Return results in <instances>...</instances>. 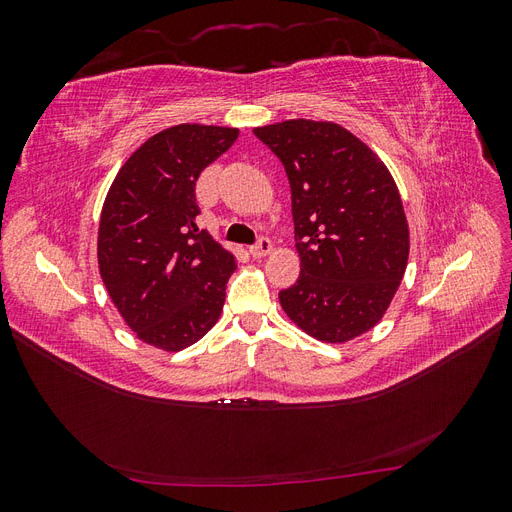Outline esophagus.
Returning <instances> with one entry per match:
<instances>
[{
    "mask_svg": "<svg viewBox=\"0 0 512 512\" xmlns=\"http://www.w3.org/2000/svg\"><path fill=\"white\" fill-rule=\"evenodd\" d=\"M271 250H273V243H271L267 237H260V239L256 241V245L250 247V254H252L254 258H265L267 254H271Z\"/></svg>",
    "mask_w": 512,
    "mask_h": 512,
    "instance_id": "34e87169",
    "label": "esophagus"
}]
</instances>
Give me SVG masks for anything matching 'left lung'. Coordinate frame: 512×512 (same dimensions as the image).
I'll list each match as a JSON object with an SVG mask.
<instances>
[{
  "instance_id": "8db88e82",
  "label": "left lung",
  "mask_w": 512,
  "mask_h": 512,
  "mask_svg": "<svg viewBox=\"0 0 512 512\" xmlns=\"http://www.w3.org/2000/svg\"><path fill=\"white\" fill-rule=\"evenodd\" d=\"M286 168L301 275L280 292L288 318L320 342L374 329L406 273L408 220L389 168L331 121L254 128Z\"/></svg>"
}]
</instances>
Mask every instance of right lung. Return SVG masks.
<instances>
[{
	"label": "right lung",
	"mask_w": 512,
	"mask_h": 512,
	"mask_svg": "<svg viewBox=\"0 0 512 512\" xmlns=\"http://www.w3.org/2000/svg\"><path fill=\"white\" fill-rule=\"evenodd\" d=\"M237 128L179 123L121 166L98 228V267L121 318L145 344L179 352L218 322L237 260L196 226V179Z\"/></svg>",
	"instance_id": "right-lung-1"
}]
</instances>
